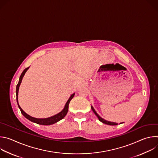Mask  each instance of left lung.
Instances as JSON below:
<instances>
[{
  "label": "left lung",
  "instance_id": "obj_1",
  "mask_svg": "<svg viewBox=\"0 0 158 158\" xmlns=\"http://www.w3.org/2000/svg\"><path fill=\"white\" fill-rule=\"evenodd\" d=\"M91 109H92L93 111L94 112V114H96V116L98 118L99 120L101 122H102V123L106 124H107V125H110V126H116V125H118V123H113V122L107 121H106V120H105V119H102L101 117H100V116L98 115V114L97 112H96V110H94V109L93 108V106H91ZM122 123H120V124H122Z\"/></svg>",
  "mask_w": 158,
  "mask_h": 158
}]
</instances>
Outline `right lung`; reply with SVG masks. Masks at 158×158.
Returning <instances> with one entry per match:
<instances>
[{"label": "right lung", "instance_id": "obj_1", "mask_svg": "<svg viewBox=\"0 0 158 158\" xmlns=\"http://www.w3.org/2000/svg\"><path fill=\"white\" fill-rule=\"evenodd\" d=\"M29 67H27V68L25 69L24 70V71L22 72V73L21 74L20 77H19V82L17 85V87H16V99H17V104H18V106L21 111V113L23 114V116L27 118V119H29V121L33 122V123H37L38 124H40V125H51V124H53L58 121H59L60 120H61L62 119H63L65 115L67 114V112H68V109H69V102L71 101V100L74 98V93L73 94L69 99H68V101H67L65 106H64V108L63 109V110L62 111H60V112H59L58 114L53 116H51L50 118H44V119H39V118H33L29 115H28L27 113H26V112L22 109V108L20 107L19 104V102H18V93H19V86L21 84V82H22V78H23L25 73H26V71L29 69Z\"/></svg>", "mask_w": 158, "mask_h": 158}]
</instances>
